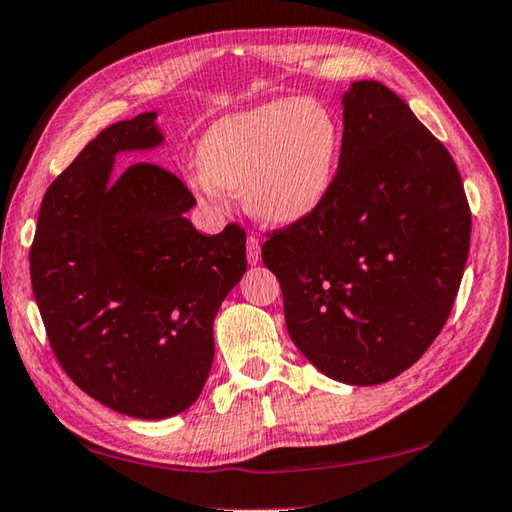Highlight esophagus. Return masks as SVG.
<instances>
[{"instance_id":"1","label":"esophagus","mask_w":512,"mask_h":512,"mask_svg":"<svg viewBox=\"0 0 512 512\" xmlns=\"http://www.w3.org/2000/svg\"><path fill=\"white\" fill-rule=\"evenodd\" d=\"M246 255H248V264H257L262 259V244H259L257 235H248L246 239Z\"/></svg>"}]
</instances>
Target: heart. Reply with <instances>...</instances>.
<instances>
[{
	"instance_id": "obj_1",
	"label": "heart",
	"mask_w": 512,
	"mask_h": 512,
	"mask_svg": "<svg viewBox=\"0 0 512 512\" xmlns=\"http://www.w3.org/2000/svg\"><path fill=\"white\" fill-rule=\"evenodd\" d=\"M342 134L315 98H282L219 120L203 136L190 188L212 210L241 192L250 215L293 224L320 206L336 179Z\"/></svg>"
}]
</instances>
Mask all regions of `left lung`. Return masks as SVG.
Returning <instances> with one entry per match:
<instances>
[{
	"mask_svg": "<svg viewBox=\"0 0 512 512\" xmlns=\"http://www.w3.org/2000/svg\"><path fill=\"white\" fill-rule=\"evenodd\" d=\"M338 172L311 215L266 232L288 336L322 374L378 385L450 318L472 215L457 163L392 89L353 82Z\"/></svg>",
	"mask_w": 512,
	"mask_h": 512,
	"instance_id": "8db88e82",
	"label": "left lung"
}]
</instances>
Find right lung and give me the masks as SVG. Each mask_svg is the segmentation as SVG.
<instances>
[{
  "label": "right lung",
  "mask_w": 512,
  "mask_h": 512,
  "mask_svg": "<svg viewBox=\"0 0 512 512\" xmlns=\"http://www.w3.org/2000/svg\"><path fill=\"white\" fill-rule=\"evenodd\" d=\"M156 114L120 120L46 190L31 284L55 358L82 392L120 414L167 418L206 385L224 297L246 273V232L201 235L197 199L170 170L118 152L152 150Z\"/></svg>",
  "instance_id": "right-lung-1"
}]
</instances>
